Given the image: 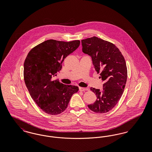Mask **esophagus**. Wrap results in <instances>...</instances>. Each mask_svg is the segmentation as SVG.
<instances>
[{
	"mask_svg": "<svg viewBox=\"0 0 152 152\" xmlns=\"http://www.w3.org/2000/svg\"><path fill=\"white\" fill-rule=\"evenodd\" d=\"M87 90L86 88H82V87H80L79 91L80 92H83V91H85Z\"/></svg>",
	"mask_w": 152,
	"mask_h": 152,
	"instance_id": "1",
	"label": "esophagus"
}]
</instances>
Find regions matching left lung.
Wrapping results in <instances>:
<instances>
[{
    "label": "left lung",
    "mask_w": 152,
    "mask_h": 152,
    "mask_svg": "<svg viewBox=\"0 0 152 152\" xmlns=\"http://www.w3.org/2000/svg\"><path fill=\"white\" fill-rule=\"evenodd\" d=\"M83 52L92 60L94 69L104 82L103 90L91 88L96 95L88 108L97 113L113 108L122 96L127 80V68L121 52L115 44L94 36L81 40Z\"/></svg>",
    "instance_id": "left-lung-1"
}]
</instances>
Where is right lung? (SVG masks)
<instances>
[{"label": "right lung", "mask_w": 152, "mask_h": 152, "mask_svg": "<svg viewBox=\"0 0 152 152\" xmlns=\"http://www.w3.org/2000/svg\"><path fill=\"white\" fill-rule=\"evenodd\" d=\"M79 40L65 42L53 39L34 47L24 63V79L32 99L48 115H58L65 110L79 88L53 80L67 56L80 45Z\"/></svg>", "instance_id": "right-lung-1"}]
</instances>
